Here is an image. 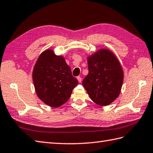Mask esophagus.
<instances>
[{"label": "esophagus", "instance_id": "34e87169", "mask_svg": "<svg viewBox=\"0 0 153 153\" xmlns=\"http://www.w3.org/2000/svg\"><path fill=\"white\" fill-rule=\"evenodd\" d=\"M77 80H78L79 83H81V82H82V77H81L80 76L77 77Z\"/></svg>", "mask_w": 153, "mask_h": 153}]
</instances>
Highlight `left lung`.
Here are the masks:
<instances>
[{"instance_id":"1","label":"left lung","mask_w":153,"mask_h":153,"mask_svg":"<svg viewBox=\"0 0 153 153\" xmlns=\"http://www.w3.org/2000/svg\"><path fill=\"white\" fill-rule=\"evenodd\" d=\"M89 74L82 84L97 105L105 106L118 98L123 82V71L118 58L106 48L87 56Z\"/></svg>"}]
</instances>
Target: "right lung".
Masks as SVG:
<instances>
[{"label": "right lung", "mask_w": 153, "mask_h": 153, "mask_svg": "<svg viewBox=\"0 0 153 153\" xmlns=\"http://www.w3.org/2000/svg\"><path fill=\"white\" fill-rule=\"evenodd\" d=\"M32 77L37 97L53 108L66 102L78 84L64 57L56 55L52 49L45 50L39 55Z\"/></svg>", "instance_id": "obj_1"}]
</instances>
